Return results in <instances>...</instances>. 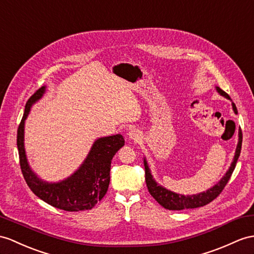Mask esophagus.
Listing matches in <instances>:
<instances>
[{
	"mask_svg": "<svg viewBox=\"0 0 254 254\" xmlns=\"http://www.w3.org/2000/svg\"><path fill=\"white\" fill-rule=\"evenodd\" d=\"M128 135H129V138H130L131 140H134V141H138L140 139V132L137 131V130H134V129H133V130L129 131Z\"/></svg>",
	"mask_w": 254,
	"mask_h": 254,
	"instance_id": "1",
	"label": "esophagus"
}]
</instances>
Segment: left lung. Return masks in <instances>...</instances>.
I'll list each match as a JSON object with an SVG mask.
<instances>
[{
    "label": "left lung",
    "instance_id": "obj_1",
    "mask_svg": "<svg viewBox=\"0 0 254 254\" xmlns=\"http://www.w3.org/2000/svg\"><path fill=\"white\" fill-rule=\"evenodd\" d=\"M216 90H218L222 96L226 97L227 99H231L230 96H228L224 90H222L220 87H216ZM233 109L234 112L237 114V109L236 106L233 103ZM239 141L237 144L236 148V153H235V157L233 163L230 167V169L226 172V175L221 179V181L215 184L213 188L210 190L203 191V193H199L196 195H190V196H184L180 194H176L174 191H170L168 190L164 189L163 187H160L155 181L151 175L150 169L147 167L146 160L144 159V168H145V182H146V187L150 194L153 196V198L155 199L160 206H163L165 209L168 210H183V209H194V208H198L208 205L209 202H211L214 200L216 197H218L221 191L224 190L225 185L227 182L230 181V179L232 177L233 171L236 167V163L238 160V157L240 155V151H241V143H243V132H241V129L239 128Z\"/></svg>",
    "mask_w": 254,
    "mask_h": 254
}]
</instances>
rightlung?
I'll return each mask as SVG.
<instances>
[{"label":"right lung","mask_w":254,"mask_h":254,"mask_svg":"<svg viewBox=\"0 0 254 254\" xmlns=\"http://www.w3.org/2000/svg\"><path fill=\"white\" fill-rule=\"evenodd\" d=\"M45 91L43 86L29 98L17 131V147L22 176L33 193L55 208L65 211H82L95 207L107 194L110 184L111 162L115 153L125 144L122 134L98 139L79 169L59 183H48L34 175L27 162L23 145V126L30 108Z\"/></svg>","instance_id":"obj_1"}]
</instances>
